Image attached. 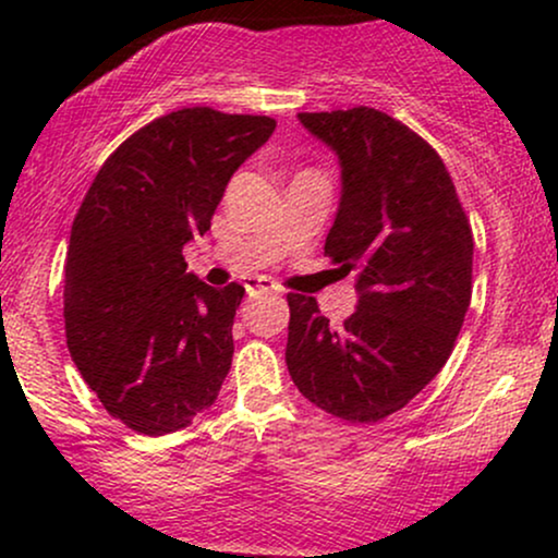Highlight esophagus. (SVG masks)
Here are the masks:
<instances>
[{"instance_id": "34e87169", "label": "esophagus", "mask_w": 558, "mask_h": 558, "mask_svg": "<svg viewBox=\"0 0 558 558\" xmlns=\"http://www.w3.org/2000/svg\"><path fill=\"white\" fill-rule=\"evenodd\" d=\"M246 291L248 296H259V293H278V286L270 278H248Z\"/></svg>"}]
</instances>
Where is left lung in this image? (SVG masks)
<instances>
[{
    "instance_id": "8db88e82",
    "label": "left lung",
    "mask_w": 558,
    "mask_h": 558,
    "mask_svg": "<svg viewBox=\"0 0 558 558\" xmlns=\"http://www.w3.org/2000/svg\"><path fill=\"white\" fill-rule=\"evenodd\" d=\"M341 159V207L325 239L360 304L341 328L288 293L286 364L315 407L345 422L399 412L440 373L472 299V228L444 159L373 107L299 112Z\"/></svg>"
}]
</instances>
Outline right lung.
I'll use <instances>...</instances> for the list:
<instances>
[{"label":"right lung","instance_id":"obj_1","mask_svg":"<svg viewBox=\"0 0 558 558\" xmlns=\"http://www.w3.org/2000/svg\"><path fill=\"white\" fill-rule=\"evenodd\" d=\"M272 131L267 114L185 107L125 138L86 191L65 259L68 349L131 430H181L220 393L243 286L202 283L183 246Z\"/></svg>","mask_w":558,"mask_h":558}]
</instances>
